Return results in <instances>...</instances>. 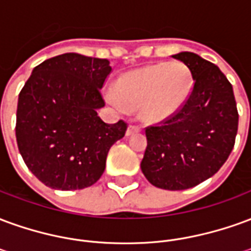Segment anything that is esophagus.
I'll return each instance as SVG.
<instances>
[{"mask_svg":"<svg viewBox=\"0 0 251 251\" xmlns=\"http://www.w3.org/2000/svg\"><path fill=\"white\" fill-rule=\"evenodd\" d=\"M140 131V127L138 126H134V125H130L127 127V130H126V136L129 137L131 134H134V133H138Z\"/></svg>","mask_w":251,"mask_h":251,"instance_id":"1","label":"esophagus"}]
</instances>
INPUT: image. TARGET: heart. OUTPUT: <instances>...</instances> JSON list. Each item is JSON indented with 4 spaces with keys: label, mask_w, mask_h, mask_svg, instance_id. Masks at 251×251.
Masks as SVG:
<instances>
[{
    "label": "heart",
    "mask_w": 251,
    "mask_h": 251,
    "mask_svg": "<svg viewBox=\"0 0 251 251\" xmlns=\"http://www.w3.org/2000/svg\"><path fill=\"white\" fill-rule=\"evenodd\" d=\"M191 88V75L183 64H157L121 76L115 94H106V102L118 111L141 106L142 120L161 122L184 106Z\"/></svg>",
    "instance_id": "heart-1"
}]
</instances>
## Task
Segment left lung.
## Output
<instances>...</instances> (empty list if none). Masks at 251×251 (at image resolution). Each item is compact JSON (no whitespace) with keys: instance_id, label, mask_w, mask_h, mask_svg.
Here are the masks:
<instances>
[{"instance_id":"obj_1","label":"left lung","mask_w":251,"mask_h":251,"mask_svg":"<svg viewBox=\"0 0 251 251\" xmlns=\"http://www.w3.org/2000/svg\"><path fill=\"white\" fill-rule=\"evenodd\" d=\"M174 59L184 63L194 87L184 106L161 125L147 127L148 145L141 171L157 188H192L221 169L238 130L232 86L225 74L192 52Z\"/></svg>"}]
</instances>
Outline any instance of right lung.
<instances>
[{"label":"right lung","mask_w":251,"mask_h":251,"mask_svg":"<svg viewBox=\"0 0 251 251\" xmlns=\"http://www.w3.org/2000/svg\"><path fill=\"white\" fill-rule=\"evenodd\" d=\"M111 72L107 59L63 53L33 68L19 95L16 138L26 167L52 189L95 184L126 124H106L97 110Z\"/></svg>","instance_id":"1"}]
</instances>
